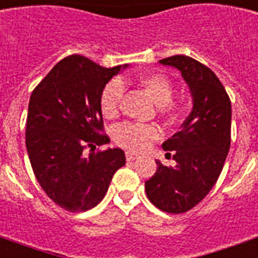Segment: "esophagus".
Wrapping results in <instances>:
<instances>
[{"label":"esophagus","instance_id":"esophagus-1","mask_svg":"<svg viewBox=\"0 0 258 258\" xmlns=\"http://www.w3.org/2000/svg\"><path fill=\"white\" fill-rule=\"evenodd\" d=\"M137 157H138V154L133 153V152H125V158H127V161H134Z\"/></svg>","mask_w":258,"mask_h":258}]
</instances>
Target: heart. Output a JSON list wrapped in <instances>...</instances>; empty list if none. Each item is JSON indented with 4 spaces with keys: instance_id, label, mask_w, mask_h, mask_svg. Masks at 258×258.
Segmentation results:
<instances>
[{
    "instance_id": "heart-1",
    "label": "heart",
    "mask_w": 258,
    "mask_h": 258,
    "mask_svg": "<svg viewBox=\"0 0 258 258\" xmlns=\"http://www.w3.org/2000/svg\"><path fill=\"white\" fill-rule=\"evenodd\" d=\"M138 83L141 87H144L148 91L150 97L157 102L160 106H163L164 112L168 114H173L175 106H164L172 100L173 86L172 82L167 76L157 72L145 74L138 78ZM125 85L120 79H113L105 86L101 94V112L105 117H114L119 113L120 102L123 98ZM160 137V131L154 125H146L141 123H125L117 124L113 128V139L116 144L121 148L130 149L134 152L144 150L150 145L152 141Z\"/></svg>"
}]
</instances>
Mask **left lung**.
Here are the masks:
<instances>
[{"label":"left lung","mask_w":258,"mask_h":258,"mask_svg":"<svg viewBox=\"0 0 258 258\" xmlns=\"http://www.w3.org/2000/svg\"><path fill=\"white\" fill-rule=\"evenodd\" d=\"M160 64L180 71L192 109L182 130L163 144L165 152H172L175 165L156 160L157 169L145 190L158 209L184 213L207 197L220 176L231 144V101L213 71L191 57L172 56Z\"/></svg>","instance_id":"left-lung-1"}]
</instances>
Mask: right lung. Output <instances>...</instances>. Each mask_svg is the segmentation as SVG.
Segmentation results:
<instances>
[{
	"instance_id": "1",
	"label": "right lung",
	"mask_w": 258,
	"mask_h": 258,
	"mask_svg": "<svg viewBox=\"0 0 258 258\" xmlns=\"http://www.w3.org/2000/svg\"><path fill=\"white\" fill-rule=\"evenodd\" d=\"M128 64L104 68L87 57L62 58L34 89L28 104L26 146L32 171L51 201L70 212L98 205L114 172L125 164L119 148L102 135L101 94ZM90 147L89 156L84 150Z\"/></svg>"
}]
</instances>
